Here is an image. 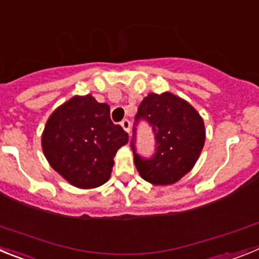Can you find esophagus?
I'll list each match as a JSON object with an SVG mask.
<instances>
[{
    "label": "esophagus",
    "instance_id": "34e87169",
    "mask_svg": "<svg viewBox=\"0 0 259 259\" xmlns=\"http://www.w3.org/2000/svg\"><path fill=\"white\" fill-rule=\"evenodd\" d=\"M120 125H122V128L127 134H130V131H131V123H130L128 119H123L122 122H120Z\"/></svg>",
    "mask_w": 259,
    "mask_h": 259
}]
</instances>
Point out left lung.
Returning a JSON list of instances; mask_svg holds the SVG:
<instances>
[{
  "instance_id": "left-lung-1",
  "label": "left lung",
  "mask_w": 259,
  "mask_h": 259,
  "mask_svg": "<svg viewBox=\"0 0 259 259\" xmlns=\"http://www.w3.org/2000/svg\"><path fill=\"white\" fill-rule=\"evenodd\" d=\"M139 119L152 125L157 152L152 159H143L132 143L137 171L153 185L175 184L193 168L202 152L206 137L202 116L184 98L164 92L144 98L136 114Z\"/></svg>"
}]
</instances>
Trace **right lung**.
I'll return each mask as SVG.
<instances>
[{
	"mask_svg": "<svg viewBox=\"0 0 259 259\" xmlns=\"http://www.w3.org/2000/svg\"><path fill=\"white\" fill-rule=\"evenodd\" d=\"M128 134L110 119V106L92 95L74 96L48 118L41 146L50 166L71 185L97 188L111 176Z\"/></svg>",
	"mask_w": 259,
	"mask_h": 259,
	"instance_id": "right-lung-1",
	"label": "right lung"
}]
</instances>
